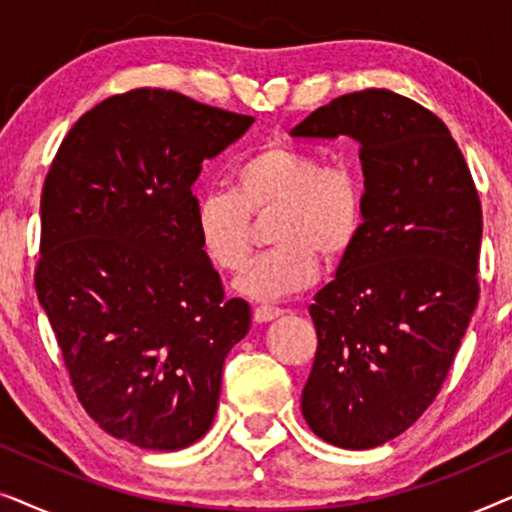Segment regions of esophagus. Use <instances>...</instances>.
I'll use <instances>...</instances> for the list:
<instances>
[{
  "mask_svg": "<svg viewBox=\"0 0 512 512\" xmlns=\"http://www.w3.org/2000/svg\"><path fill=\"white\" fill-rule=\"evenodd\" d=\"M284 310L282 307H275V305H258L254 310V319L258 324H268V321L282 317Z\"/></svg>",
  "mask_w": 512,
  "mask_h": 512,
  "instance_id": "obj_1",
  "label": "esophagus"
}]
</instances>
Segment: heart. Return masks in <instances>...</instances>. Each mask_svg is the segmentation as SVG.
I'll return each instance as SVG.
<instances>
[{
    "label": "heart",
    "instance_id": "obj_1",
    "mask_svg": "<svg viewBox=\"0 0 512 512\" xmlns=\"http://www.w3.org/2000/svg\"><path fill=\"white\" fill-rule=\"evenodd\" d=\"M275 209L270 240L277 247L249 263L235 289L254 300H277L317 282L326 261L354 247L366 216L361 177L349 165H324L296 146H265L233 170V188H214L195 202V235L216 270L235 272L251 251V214Z\"/></svg>",
    "mask_w": 512,
    "mask_h": 512
}]
</instances>
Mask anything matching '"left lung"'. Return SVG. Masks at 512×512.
Listing matches in <instances>:
<instances>
[{
	"label": "left lung",
	"mask_w": 512,
	"mask_h": 512,
	"mask_svg": "<svg viewBox=\"0 0 512 512\" xmlns=\"http://www.w3.org/2000/svg\"><path fill=\"white\" fill-rule=\"evenodd\" d=\"M359 144L366 216L335 279L310 305L317 356L305 422L326 443L370 450L438 396L478 305L482 207L447 125L391 90L319 107L298 139Z\"/></svg>",
	"instance_id": "8db88e82"
}]
</instances>
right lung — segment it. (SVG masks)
I'll return each mask as SVG.
<instances>
[{
    "instance_id": "1",
    "label": "right lung",
    "mask_w": 512,
    "mask_h": 512,
    "mask_svg": "<svg viewBox=\"0 0 512 512\" xmlns=\"http://www.w3.org/2000/svg\"><path fill=\"white\" fill-rule=\"evenodd\" d=\"M254 118L160 88L114 95L60 144L41 193L37 296L74 391L109 436L181 450L209 431L251 307L223 300L193 184Z\"/></svg>"
}]
</instances>
